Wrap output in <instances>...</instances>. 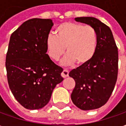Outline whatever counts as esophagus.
Returning a JSON list of instances; mask_svg holds the SVG:
<instances>
[{
  "mask_svg": "<svg viewBox=\"0 0 126 126\" xmlns=\"http://www.w3.org/2000/svg\"><path fill=\"white\" fill-rule=\"evenodd\" d=\"M68 74H69L68 70H67V69L64 68L63 69V71L61 72V76L63 77V78H67V77L68 76Z\"/></svg>",
  "mask_w": 126,
  "mask_h": 126,
  "instance_id": "obj_1",
  "label": "esophagus"
}]
</instances>
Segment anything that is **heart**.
Masks as SVG:
<instances>
[{
    "label": "heart",
    "mask_w": 126,
    "mask_h": 126,
    "mask_svg": "<svg viewBox=\"0 0 126 126\" xmlns=\"http://www.w3.org/2000/svg\"><path fill=\"white\" fill-rule=\"evenodd\" d=\"M56 36L50 33L46 40L47 52L52 59L58 61L65 52L67 55L62 61L63 65L77 62L84 65L94 57L98 37L93 26L71 21L61 23L55 30Z\"/></svg>",
    "instance_id": "1"
}]
</instances>
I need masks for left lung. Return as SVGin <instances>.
I'll return each instance as SVG.
<instances>
[{
	"mask_svg": "<svg viewBox=\"0 0 126 126\" xmlns=\"http://www.w3.org/2000/svg\"><path fill=\"white\" fill-rule=\"evenodd\" d=\"M76 21L93 26L97 33L96 50L86 64L70 71L76 86L72 102L82 110H93L105 105L113 91L118 74V50L109 27L92 17L75 18Z\"/></svg>",
	"mask_w": 126,
	"mask_h": 126,
	"instance_id": "1",
	"label": "left lung"
}]
</instances>
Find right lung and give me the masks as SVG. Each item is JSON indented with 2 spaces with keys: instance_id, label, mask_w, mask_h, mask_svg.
<instances>
[{
  "instance_id": "add662e5",
  "label": "right lung",
  "mask_w": 126,
  "mask_h": 126,
  "mask_svg": "<svg viewBox=\"0 0 126 126\" xmlns=\"http://www.w3.org/2000/svg\"><path fill=\"white\" fill-rule=\"evenodd\" d=\"M53 23L34 18L13 32L6 56L9 86L15 99L28 109H39L49 102L63 69L48 54L46 40Z\"/></svg>"
}]
</instances>
